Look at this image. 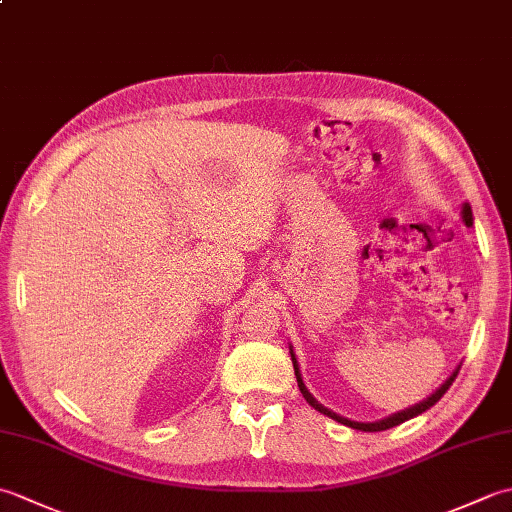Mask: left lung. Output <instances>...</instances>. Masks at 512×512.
<instances>
[{
    "instance_id": "8db88e82",
    "label": "left lung",
    "mask_w": 512,
    "mask_h": 512,
    "mask_svg": "<svg viewBox=\"0 0 512 512\" xmlns=\"http://www.w3.org/2000/svg\"><path fill=\"white\" fill-rule=\"evenodd\" d=\"M462 220H464V224H466V226H473V211H471L469 202H466V204L462 206ZM290 356H292V365H295L297 385H299V389H301L303 398H306V400L310 402V407H314V409H317V411H321L323 416H330L332 420H336V422L345 424V427H352V429H356V431H385V429L396 427V424L405 422V420H409V418H416V416H420L422 411L431 409V407L436 405V402H438V400H440L444 394H447V389L453 385L455 376H458V372H460V367L455 369V372H453V374H451L447 380H444V383H442V387H440V389L433 391V394H431L427 400L418 402V405H413V407H409V409H405V411H398V413H394V416H389V418H385V420H378V422H356V420H350V418H343V416H339V413L330 411L328 407L319 405V400L310 394V391H308V387H306V385H303V378H301V372H299V363H297V358H295V352L290 350Z\"/></svg>"
}]
</instances>
